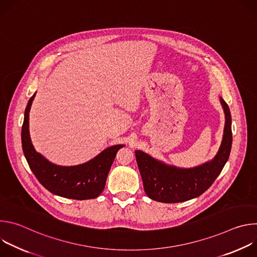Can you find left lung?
Returning a JSON list of instances; mask_svg holds the SVG:
<instances>
[{"mask_svg":"<svg viewBox=\"0 0 257 257\" xmlns=\"http://www.w3.org/2000/svg\"><path fill=\"white\" fill-rule=\"evenodd\" d=\"M219 101L226 121L221 146L212 160L193 168H179L159 161L142 151L135 152L144 191L151 199L176 203L196 198L211 186L222 172L232 148V118L223 97H219Z\"/></svg>","mask_w":257,"mask_h":257,"instance_id":"1","label":"left lung"}]
</instances>
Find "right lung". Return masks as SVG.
Segmentation results:
<instances>
[{"label": "right lung", "mask_w": 257, "mask_h": 257, "mask_svg": "<svg viewBox=\"0 0 257 257\" xmlns=\"http://www.w3.org/2000/svg\"><path fill=\"white\" fill-rule=\"evenodd\" d=\"M35 93L26 105L21 131L22 150L30 170L41 184L55 195L77 200L96 198L104 189L107 174L118 151L125 145L108 146L93 159L76 166L51 163L35 151L29 134V112Z\"/></svg>", "instance_id": "1"}]
</instances>
